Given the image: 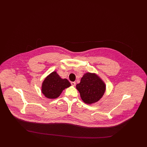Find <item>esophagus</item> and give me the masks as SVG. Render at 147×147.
<instances>
[{"label":"esophagus","instance_id":"1","mask_svg":"<svg viewBox=\"0 0 147 147\" xmlns=\"http://www.w3.org/2000/svg\"><path fill=\"white\" fill-rule=\"evenodd\" d=\"M71 84L72 86H75L76 84V83L75 82H71Z\"/></svg>","mask_w":147,"mask_h":147}]
</instances>
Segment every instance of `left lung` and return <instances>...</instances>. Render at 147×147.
Instances as JSON below:
<instances>
[{"label": "left lung", "mask_w": 147, "mask_h": 147, "mask_svg": "<svg viewBox=\"0 0 147 147\" xmlns=\"http://www.w3.org/2000/svg\"><path fill=\"white\" fill-rule=\"evenodd\" d=\"M76 88L82 100L90 105L98 102L103 96L106 85L97 74L88 72L84 74L80 83L77 84Z\"/></svg>", "instance_id": "obj_1"}]
</instances>
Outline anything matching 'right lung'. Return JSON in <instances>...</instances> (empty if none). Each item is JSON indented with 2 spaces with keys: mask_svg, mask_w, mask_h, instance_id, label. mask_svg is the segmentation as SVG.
Here are the masks:
<instances>
[{
  "mask_svg": "<svg viewBox=\"0 0 147 147\" xmlns=\"http://www.w3.org/2000/svg\"><path fill=\"white\" fill-rule=\"evenodd\" d=\"M71 86L67 79H62L54 71L45 79L41 91L45 97L50 99L58 98L63 90Z\"/></svg>",
  "mask_w": 147,
  "mask_h": 147,
  "instance_id": "right-lung-1",
  "label": "right lung"
}]
</instances>
